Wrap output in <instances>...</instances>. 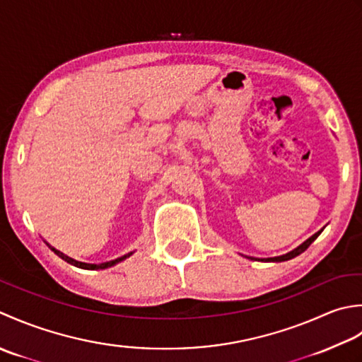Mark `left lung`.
<instances>
[{
	"instance_id": "left-lung-1",
	"label": "left lung",
	"mask_w": 362,
	"mask_h": 362,
	"mask_svg": "<svg viewBox=\"0 0 362 362\" xmlns=\"http://www.w3.org/2000/svg\"><path fill=\"white\" fill-rule=\"evenodd\" d=\"M323 230H320V231H317L314 235H311V238H309L308 240H305L303 243H301V245H298L297 248L295 250H292V252H289V253H286V255H283V256H276V257H267V262H281V261H289V259H292V257H295V256H298V255H301L305 252V250L311 245V243L319 238L320 235V233H322Z\"/></svg>"
}]
</instances>
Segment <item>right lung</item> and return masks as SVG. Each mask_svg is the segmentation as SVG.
Wrapping results in <instances>:
<instances>
[{
	"instance_id": "obj_1",
	"label": "right lung",
	"mask_w": 362,
	"mask_h": 362,
	"mask_svg": "<svg viewBox=\"0 0 362 362\" xmlns=\"http://www.w3.org/2000/svg\"><path fill=\"white\" fill-rule=\"evenodd\" d=\"M47 245L53 250V252L59 256V257H62L64 261H67L69 264H71V265H75V267H79V269H86V270H100V269H107V267H112V265H115V264H119L120 261H123V259H127V257H129L132 253H128V255H124V256H120V257H117V259H114V261H109V262H101V264H87V262H79V261H76V259H73V257H70V256H67V255H64L62 252H59V250H56V248H53L49 245V243H47Z\"/></svg>"
}]
</instances>
